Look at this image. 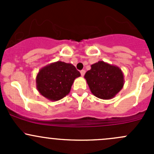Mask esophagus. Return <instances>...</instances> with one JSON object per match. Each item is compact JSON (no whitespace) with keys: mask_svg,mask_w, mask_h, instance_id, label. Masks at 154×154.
Instances as JSON below:
<instances>
[{"mask_svg":"<svg viewBox=\"0 0 154 154\" xmlns=\"http://www.w3.org/2000/svg\"><path fill=\"white\" fill-rule=\"evenodd\" d=\"M85 73H86V71H85V70H81V71H80V74H81V76H84V74H85Z\"/></svg>","mask_w":154,"mask_h":154,"instance_id":"1","label":"esophagus"}]
</instances>
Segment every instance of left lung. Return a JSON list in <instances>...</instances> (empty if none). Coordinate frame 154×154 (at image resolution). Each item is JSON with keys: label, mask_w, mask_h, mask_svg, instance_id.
Here are the masks:
<instances>
[{"label": "left lung", "mask_w": 154, "mask_h": 154, "mask_svg": "<svg viewBox=\"0 0 154 154\" xmlns=\"http://www.w3.org/2000/svg\"><path fill=\"white\" fill-rule=\"evenodd\" d=\"M84 77L91 93L103 100L114 97L123 88L125 82L122 69L103 61L91 65Z\"/></svg>", "instance_id": "obj_1"}]
</instances>
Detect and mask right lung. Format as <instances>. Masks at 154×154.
<instances>
[{
	"instance_id": "right-lung-1",
	"label": "right lung",
	"mask_w": 154,
	"mask_h": 154,
	"mask_svg": "<svg viewBox=\"0 0 154 154\" xmlns=\"http://www.w3.org/2000/svg\"><path fill=\"white\" fill-rule=\"evenodd\" d=\"M80 73L70 63L58 61L43 67L36 76V88L50 100H59L70 92L74 80Z\"/></svg>"
}]
</instances>
